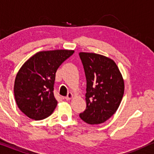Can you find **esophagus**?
<instances>
[{"mask_svg":"<svg viewBox=\"0 0 154 154\" xmlns=\"http://www.w3.org/2000/svg\"><path fill=\"white\" fill-rule=\"evenodd\" d=\"M72 97H73V95H72V94L71 92H70V93H68V95H67V97H65V99L66 100H70Z\"/></svg>","mask_w":154,"mask_h":154,"instance_id":"1","label":"esophagus"}]
</instances>
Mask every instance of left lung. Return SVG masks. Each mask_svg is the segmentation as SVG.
I'll return each mask as SVG.
<instances>
[{
	"label": "left lung",
	"mask_w": 154,
	"mask_h": 154,
	"mask_svg": "<svg viewBox=\"0 0 154 154\" xmlns=\"http://www.w3.org/2000/svg\"><path fill=\"white\" fill-rule=\"evenodd\" d=\"M86 79V108L79 114L89 124H99L118 109L124 83L116 64L111 59L94 53H79Z\"/></svg>",
	"instance_id": "left-lung-1"
}]
</instances>
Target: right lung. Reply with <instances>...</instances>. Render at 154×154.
<instances>
[{"label": "right lung", "instance_id": "add662e5", "mask_svg": "<svg viewBox=\"0 0 154 154\" xmlns=\"http://www.w3.org/2000/svg\"><path fill=\"white\" fill-rule=\"evenodd\" d=\"M74 53L72 50H54L36 53L19 70L14 82L17 106L29 118L42 120L57 105L54 95L56 72Z\"/></svg>", "mask_w": 154, "mask_h": 154}]
</instances>
